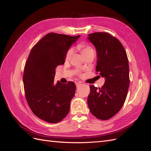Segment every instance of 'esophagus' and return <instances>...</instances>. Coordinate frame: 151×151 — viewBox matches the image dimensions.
I'll return each instance as SVG.
<instances>
[{
  "mask_svg": "<svg viewBox=\"0 0 151 151\" xmlns=\"http://www.w3.org/2000/svg\"><path fill=\"white\" fill-rule=\"evenodd\" d=\"M81 83H80V82H76V88H78L79 86H81Z\"/></svg>",
  "mask_w": 151,
  "mask_h": 151,
  "instance_id": "esophagus-1",
  "label": "esophagus"
}]
</instances>
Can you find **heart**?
Masks as SVG:
<instances>
[{"mask_svg": "<svg viewBox=\"0 0 151 151\" xmlns=\"http://www.w3.org/2000/svg\"><path fill=\"white\" fill-rule=\"evenodd\" d=\"M78 48V49L81 50L82 56H84L86 55V54H89L91 52H94L93 50V49L91 47H89L84 43L79 44ZM71 54H72V50H68V52H67V54H66V57H65L66 60H69L70 58V56H71Z\"/></svg>", "mask_w": 151, "mask_h": 151, "instance_id": "b5f03b06", "label": "heart"}]
</instances>
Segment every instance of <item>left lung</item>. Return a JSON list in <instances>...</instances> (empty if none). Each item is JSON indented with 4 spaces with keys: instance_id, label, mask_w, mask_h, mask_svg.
Returning a JSON list of instances; mask_svg holds the SVG:
<instances>
[{
    "instance_id": "obj_1",
    "label": "left lung",
    "mask_w": 151,
    "mask_h": 151,
    "mask_svg": "<svg viewBox=\"0 0 151 151\" xmlns=\"http://www.w3.org/2000/svg\"><path fill=\"white\" fill-rule=\"evenodd\" d=\"M88 40L97 52L96 71L104 78L102 88L90 86L88 104L99 119L107 120L123 106L129 90V60L123 46L116 37L106 32L88 34Z\"/></svg>"
}]
</instances>
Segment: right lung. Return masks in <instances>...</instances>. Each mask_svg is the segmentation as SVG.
Wrapping results in <instances>:
<instances>
[{
	"label": "right lung",
	"mask_w": 151,
	"mask_h": 151,
	"mask_svg": "<svg viewBox=\"0 0 151 151\" xmlns=\"http://www.w3.org/2000/svg\"><path fill=\"white\" fill-rule=\"evenodd\" d=\"M50 33L32 49L25 64L23 83L25 95L33 113L50 123L62 121L68 114L75 94L73 82H54L55 69L65 63L67 51L80 37Z\"/></svg>",
	"instance_id": "add662e5"
}]
</instances>
